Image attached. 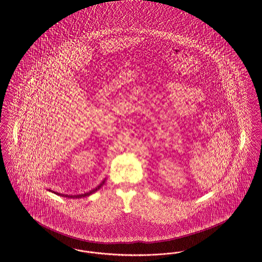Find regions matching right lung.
<instances>
[{
  "instance_id": "obj_1",
  "label": "right lung",
  "mask_w": 262,
  "mask_h": 262,
  "mask_svg": "<svg viewBox=\"0 0 262 262\" xmlns=\"http://www.w3.org/2000/svg\"><path fill=\"white\" fill-rule=\"evenodd\" d=\"M104 182H105V179L103 180V182L102 183H100L96 188H94V189H92V190L89 191V192H88V193H84V194H79V195H65V194H60V193H57V192H55V191H52L50 190L49 189V191H51V192H53V193H55V194H56V195H58V196H62V197H66V198H73V199H79V198H84V197H88V196H90L91 194H93V193H95L96 191L99 190L102 186L103 185V183H104Z\"/></svg>"
}]
</instances>
